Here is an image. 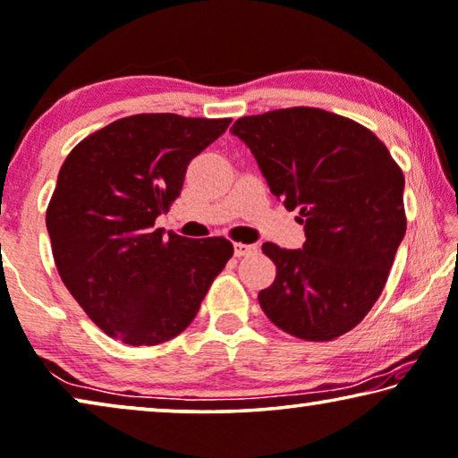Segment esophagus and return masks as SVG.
<instances>
[{"instance_id":"obj_1","label":"esophagus","mask_w":458,"mask_h":458,"mask_svg":"<svg viewBox=\"0 0 458 458\" xmlns=\"http://www.w3.org/2000/svg\"><path fill=\"white\" fill-rule=\"evenodd\" d=\"M252 252H257V244H242V242L234 244L236 257H247V255H252Z\"/></svg>"}]
</instances>
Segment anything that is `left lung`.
I'll use <instances>...</instances> for the list:
<instances>
[{"label":"left lung","instance_id":"obj_1","mask_svg":"<svg viewBox=\"0 0 458 458\" xmlns=\"http://www.w3.org/2000/svg\"><path fill=\"white\" fill-rule=\"evenodd\" d=\"M247 143L285 209H298L302 249L265 242L277 267L259 304L279 329L331 341L361 323L385 288L405 236V179L370 129L310 106L242 117Z\"/></svg>","mask_w":458,"mask_h":458}]
</instances>
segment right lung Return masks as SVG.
<instances>
[{
	"instance_id": "obj_1",
	"label": "right lung",
	"mask_w": 458,
	"mask_h": 458,
	"mask_svg": "<svg viewBox=\"0 0 458 458\" xmlns=\"http://www.w3.org/2000/svg\"><path fill=\"white\" fill-rule=\"evenodd\" d=\"M232 119L133 114L88 135L67 156L47 208L53 259L65 288L106 335L158 345L193 323L226 267V238L154 228L181 195L189 162Z\"/></svg>"
}]
</instances>
